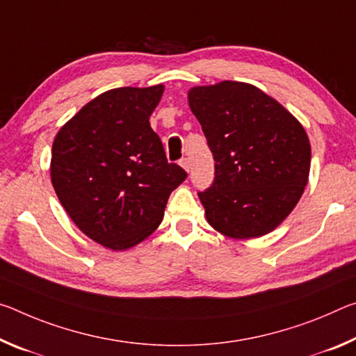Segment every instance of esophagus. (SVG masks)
I'll return each mask as SVG.
<instances>
[{
  "mask_svg": "<svg viewBox=\"0 0 356 356\" xmlns=\"http://www.w3.org/2000/svg\"><path fill=\"white\" fill-rule=\"evenodd\" d=\"M179 165H181L186 172H189V168H191V162H189L188 157H183V159L179 161Z\"/></svg>",
  "mask_w": 356,
  "mask_h": 356,
  "instance_id": "esophagus-1",
  "label": "esophagus"
}]
</instances>
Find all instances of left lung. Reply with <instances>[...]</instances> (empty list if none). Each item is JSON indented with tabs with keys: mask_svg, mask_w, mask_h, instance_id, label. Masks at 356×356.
<instances>
[{
	"mask_svg": "<svg viewBox=\"0 0 356 356\" xmlns=\"http://www.w3.org/2000/svg\"><path fill=\"white\" fill-rule=\"evenodd\" d=\"M188 101L214 157V181L199 192L208 224L238 240L275 230L309 178L305 127L275 99L243 81L194 86Z\"/></svg>",
	"mask_w": 356,
	"mask_h": 356,
	"instance_id": "left-lung-1",
	"label": "left lung"
}]
</instances>
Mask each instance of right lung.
Returning <instances> with one entry per match:
<instances>
[{
    "label": "right lung",
    "instance_id": "obj_1",
    "mask_svg": "<svg viewBox=\"0 0 356 356\" xmlns=\"http://www.w3.org/2000/svg\"><path fill=\"white\" fill-rule=\"evenodd\" d=\"M164 86L102 92L72 116L51 147L50 177L74 224L102 246L126 250L159 227L188 173L167 162L149 116Z\"/></svg>",
    "mask_w": 356,
    "mask_h": 356
}]
</instances>
